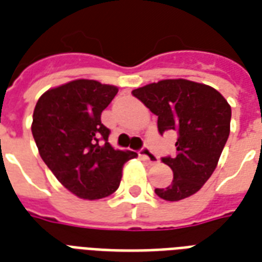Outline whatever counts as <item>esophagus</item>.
<instances>
[{
    "instance_id": "esophagus-1",
    "label": "esophagus",
    "mask_w": 262,
    "mask_h": 262,
    "mask_svg": "<svg viewBox=\"0 0 262 262\" xmlns=\"http://www.w3.org/2000/svg\"><path fill=\"white\" fill-rule=\"evenodd\" d=\"M140 155L143 156L144 159L147 160L149 164H155V163H158V162H159V158H158V156H156L155 154L151 151V148L147 147V145L141 148V151H140Z\"/></svg>"
}]
</instances>
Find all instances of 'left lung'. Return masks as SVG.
Here are the masks:
<instances>
[{"mask_svg":"<svg viewBox=\"0 0 262 262\" xmlns=\"http://www.w3.org/2000/svg\"><path fill=\"white\" fill-rule=\"evenodd\" d=\"M158 115V130H175L177 155L162 162L172 170L167 187L155 189L166 201L194 194L215 171L230 135L231 107L223 95L205 84L185 79L162 80L132 91Z\"/></svg>","mask_w":262,"mask_h":262,"instance_id":"left-lung-1","label":"left lung"}]
</instances>
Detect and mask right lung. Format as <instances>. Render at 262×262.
I'll use <instances>...</instances> for the list:
<instances>
[{
    "instance_id": "add662e5",
    "label": "right lung",
    "mask_w": 262,
    "mask_h": 262,
    "mask_svg": "<svg viewBox=\"0 0 262 262\" xmlns=\"http://www.w3.org/2000/svg\"><path fill=\"white\" fill-rule=\"evenodd\" d=\"M118 92L114 85L80 79L46 91L32 117V136L40 158L55 178L80 199L113 194L122 167L137 154L114 149L102 111Z\"/></svg>"
}]
</instances>
